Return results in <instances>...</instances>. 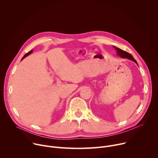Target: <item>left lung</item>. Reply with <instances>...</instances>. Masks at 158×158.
Instances as JSON below:
<instances>
[{"mask_svg":"<svg viewBox=\"0 0 158 158\" xmlns=\"http://www.w3.org/2000/svg\"><path fill=\"white\" fill-rule=\"evenodd\" d=\"M114 48H115V49L117 51V54H118V56H121V57H123V58H127V59H131V60H133L135 63L137 64L136 60L134 59V57H132V56L131 54H130L128 53L127 52H126V51H123V50H121V49H119V48H116V47H114Z\"/></svg>","mask_w":158,"mask_h":158,"instance_id":"1","label":"left lung"}]
</instances>
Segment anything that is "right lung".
I'll return each mask as SVG.
<instances>
[{"mask_svg": "<svg viewBox=\"0 0 158 158\" xmlns=\"http://www.w3.org/2000/svg\"><path fill=\"white\" fill-rule=\"evenodd\" d=\"M32 50H31V51H29V52H27V54H25V55H24V57H22V59H24V58H25V57H26V56H28V55H29V54H31V53H32Z\"/></svg>", "mask_w": 158, "mask_h": 158, "instance_id": "right-lung-1", "label": "right lung"}]
</instances>
